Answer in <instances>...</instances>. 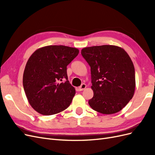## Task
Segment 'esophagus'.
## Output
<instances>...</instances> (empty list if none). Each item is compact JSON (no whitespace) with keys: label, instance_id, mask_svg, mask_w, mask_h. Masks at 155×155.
Returning <instances> with one entry per match:
<instances>
[{"label":"esophagus","instance_id":"obj_1","mask_svg":"<svg viewBox=\"0 0 155 155\" xmlns=\"http://www.w3.org/2000/svg\"><path fill=\"white\" fill-rule=\"evenodd\" d=\"M86 87H87V85H85V84H82V85L79 87V91H83V90H85V89L86 88Z\"/></svg>","mask_w":155,"mask_h":155}]
</instances>
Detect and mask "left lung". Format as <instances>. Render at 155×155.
Here are the masks:
<instances>
[{
	"label": "left lung",
	"instance_id": "left-lung-1",
	"mask_svg": "<svg viewBox=\"0 0 155 155\" xmlns=\"http://www.w3.org/2000/svg\"><path fill=\"white\" fill-rule=\"evenodd\" d=\"M81 55L91 67L94 96L89 105L101 114L120 111L135 91L134 67L128 54L119 46L101 45L84 48Z\"/></svg>",
	"mask_w": 155,
	"mask_h": 155
}]
</instances>
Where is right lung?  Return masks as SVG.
Wrapping results in <instances>:
<instances>
[{"label":"right lung","instance_id":"obj_1","mask_svg":"<svg viewBox=\"0 0 155 155\" xmlns=\"http://www.w3.org/2000/svg\"><path fill=\"white\" fill-rule=\"evenodd\" d=\"M79 51L67 46L50 45L35 50L28 60L23 87L28 101L37 112L55 114L71 104L76 90L68 80L67 67Z\"/></svg>","mask_w":155,"mask_h":155}]
</instances>
